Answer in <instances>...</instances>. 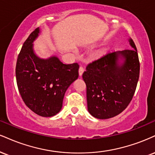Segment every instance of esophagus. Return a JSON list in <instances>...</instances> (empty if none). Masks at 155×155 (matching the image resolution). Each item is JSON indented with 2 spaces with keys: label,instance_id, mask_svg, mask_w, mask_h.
I'll use <instances>...</instances> for the list:
<instances>
[{
  "label": "esophagus",
  "instance_id": "esophagus-1",
  "mask_svg": "<svg viewBox=\"0 0 155 155\" xmlns=\"http://www.w3.org/2000/svg\"><path fill=\"white\" fill-rule=\"evenodd\" d=\"M84 71V68L82 66H80V68H79V76H82Z\"/></svg>",
  "mask_w": 155,
  "mask_h": 155
}]
</instances>
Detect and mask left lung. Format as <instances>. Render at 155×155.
<instances>
[{
  "mask_svg": "<svg viewBox=\"0 0 155 155\" xmlns=\"http://www.w3.org/2000/svg\"><path fill=\"white\" fill-rule=\"evenodd\" d=\"M132 49L107 53L86 67L82 78L87 87L88 111L98 119L120 114L133 98L140 71L137 49L130 39ZM124 59L121 64L118 59Z\"/></svg>",
  "mask_w": 155,
  "mask_h": 155,
  "instance_id": "obj_1",
  "label": "left lung"
}]
</instances>
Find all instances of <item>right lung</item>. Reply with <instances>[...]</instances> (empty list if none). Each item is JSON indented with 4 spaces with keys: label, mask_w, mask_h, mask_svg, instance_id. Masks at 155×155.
<instances>
[{
    "label": "right lung",
    "mask_w": 155,
    "mask_h": 155,
    "mask_svg": "<svg viewBox=\"0 0 155 155\" xmlns=\"http://www.w3.org/2000/svg\"><path fill=\"white\" fill-rule=\"evenodd\" d=\"M36 28L24 42L18 55L16 77L20 94L31 111L42 117L58 113L67 89L79 77L77 63L63 64L57 57L41 59L33 51Z\"/></svg>",
    "instance_id": "right-lung-1"
}]
</instances>
